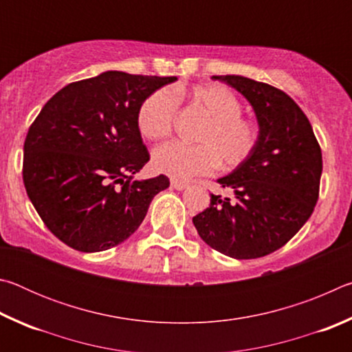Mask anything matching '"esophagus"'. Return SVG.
I'll return each mask as SVG.
<instances>
[{"mask_svg":"<svg viewBox=\"0 0 352 352\" xmlns=\"http://www.w3.org/2000/svg\"><path fill=\"white\" fill-rule=\"evenodd\" d=\"M170 186L174 188V189L183 190V189L188 188V183H184V182H180V180H175V178H172V180H170Z\"/></svg>","mask_w":352,"mask_h":352,"instance_id":"obj_1","label":"esophagus"}]
</instances>
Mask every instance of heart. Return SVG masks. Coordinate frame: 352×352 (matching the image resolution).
<instances>
[{"label": "heart", "instance_id": "b5f03b06", "mask_svg": "<svg viewBox=\"0 0 352 352\" xmlns=\"http://www.w3.org/2000/svg\"><path fill=\"white\" fill-rule=\"evenodd\" d=\"M188 94L190 104L205 113L206 121L195 132L199 144L169 142L153 152V168L174 178L206 175L220 166L231 170L252 157L259 141V129L252 119L243 118V105L236 94L220 83L197 85ZM178 110V99L169 88H160L142 100L136 124L141 135L151 141H162L172 133Z\"/></svg>", "mask_w": 352, "mask_h": 352}]
</instances>
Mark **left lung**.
<instances>
[{
    "instance_id": "8db88e82",
    "label": "left lung",
    "mask_w": 352,
    "mask_h": 352,
    "mask_svg": "<svg viewBox=\"0 0 352 352\" xmlns=\"http://www.w3.org/2000/svg\"><path fill=\"white\" fill-rule=\"evenodd\" d=\"M252 104L259 141L245 163L219 178L234 199L211 194V204L192 217L211 248L234 259L276 252L314 212L323 170L321 148L311 122L290 96L243 76H212Z\"/></svg>"
}]
</instances>
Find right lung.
Returning <instances> with one entry per match:
<instances>
[{
	"label": "right lung",
	"instance_id": "1",
	"mask_svg": "<svg viewBox=\"0 0 352 352\" xmlns=\"http://www.w3.org/2000/svg\"><path fill=\"white\" fill-rule=\"evenodd\" d=\"M177 77L105 71L56 93L25 140L23 182L47 230L83 253L132 236L169 178L133 180L148 160L136 115Z\"/></svg>",
	"mask_w": 352,
	"mask_h": 352
}]
</instances>
